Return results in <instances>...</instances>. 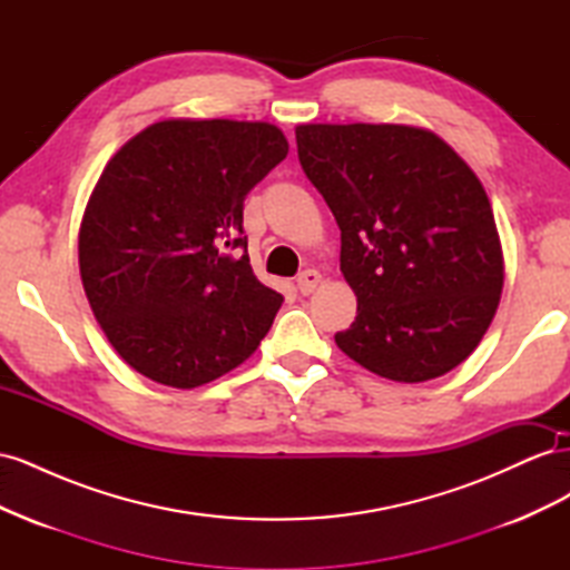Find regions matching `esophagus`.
<instances>
[{
  "label": "esophagus",
  "mask_w": 570,
  "mask_h": 570,
  "mask_svg": "<svg viewBox=\"0 0 570 570\" xmlns=\"http://www.w3.org/2000/svg\"><path fill=\"white\" fill-rule=\"evenodd\" d=\"M321 285V273L314 271V268H306L299 273L297 278V289L302 292V295H312V292Z\"/></svg>",
  "instance_id": "esophagus-1"
}]
</instances>
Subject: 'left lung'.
Masks as SVG:
<instances>
[{"label": "left lung", "mask_w": 570, "mask_h": 570, "mask_svg": "<svg viewBox=\"0 0 570 570\" xmlns=\"http://www.w3.org/2000/svg\"><path fill=\"white\" fill-rule=\"evenodd\" d=\"M295 132L304 174L340 226V271L356 295L337 347L396 383L450 373L485 335L504 285L478 176L423 128L306 124Z\"/></svg>", "instance_id": "left-lung-1"}]
</instances>
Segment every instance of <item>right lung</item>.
Instances as JSON below:
<instances>
[{"label": "right lung", "mask_w": 570, "mask_h": 570, "mask_svg": "<svg viewBox=\"0 0 570 570\" xmlns=\"http://www.w3.org/2000/svg\"><path fill=\"white\" fill-rule=\"evenodd\" d=\"M287 157L249 120H159L120 147L85 206L78 262L111 347L154 383L193 390L258 347L283 295L256 281L243 209Z\"/></svg>", "instance_id": "1"}]
</instances>
